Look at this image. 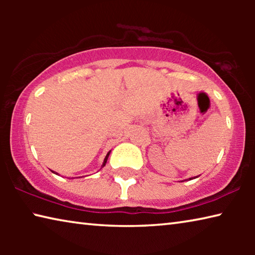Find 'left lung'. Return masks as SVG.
<instances>
[{"instance_id":"8db88e82","label":"left lung","mask_w":255,"mask_h":255,"mask_svg":"<svg viewBox=\"0 0 255 255\" xmlns=\"http://www.w3.org/2000/svg\"><path fill=\"white\" fill-rule=\"evenodd\" d=\"M196 178H198V176H196ZM196 178H193V179H196ZM189 180H192V179H191V178H190Z\"/></svg>"}]
</instances>
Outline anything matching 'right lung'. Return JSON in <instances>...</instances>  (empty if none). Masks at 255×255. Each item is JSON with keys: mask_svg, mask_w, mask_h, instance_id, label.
Masks as SVG:
<instances>
[{"mask_svg": "<svg viewBox=\"0 0 255 255\" xmlns=\"http://www.w3.org/2000/svg\"><path fill=\"white\" fill-rule=\"evenodd\" d=\"M110 152H111V150H110ZM110 152H109V153H108V154L106 155V157H105V161H103V163H102V165H101V169H102V167H103V166H105V165H106V163H107V161H108V157H109V155H110ZM51 172H53V173H55V174H58V173H56V172H54V171H51Z\"/></svg>", "mask_w": 255, "mask_h": 255, "instance_id": "right-lung-1", "label": "right lung"}]
</instances>
